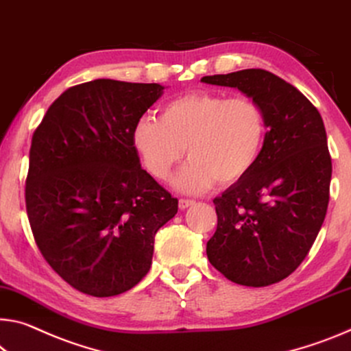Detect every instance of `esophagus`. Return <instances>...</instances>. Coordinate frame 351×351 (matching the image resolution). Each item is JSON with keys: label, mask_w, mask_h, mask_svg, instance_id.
<instances>
[{"label": "esophagus", "mask_w": 351, "mask_h": 351, "mask_svg": "<svg viewBox=\"0 0 351 351\" xmlns=\"http://www.w3.org/2000/svg\"><path fill=\"white\" fill-rule=\"evenodd\" d=\"M193 203H195V202H193V199L181 198V199H180V203H178V206H180V209H181V210H184V209H187V208H189V206H192Z\"/></svg>", "instance_id": "1"}]
</instances>
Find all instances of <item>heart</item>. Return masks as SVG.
<instances>
[{
	"instance_id": "obj_1",
	"label": "heart",
	"mask_w": 351,
	"mask_h": 351,
	"mask_svg": "<svg viewBox=\"0 0 351 351\" xmlns=\"http://www.w3.org/2000/svg\"><path fill=\"white\" fill-rule=\"evenodd\" d=\"M267 141V117L258 101L199 90L165 103L158 119L145 117L132 131V143L148 173L169 181L186 154L175 184L182 192H203L214 184H234L258 162Z\"/></svg>"
}]
</instances>
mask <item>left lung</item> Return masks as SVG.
I'll list each match as a JSON object with an SVG mask.
<instances>
[{
	"label": "left lung",
	"instance_id": "obj_1",
	"mask_svg": "<svg viewBox=\"0 0 351 351\" xmlns=\"http://www.w3.org/2000/svg\"><path fill=\"white\" fill-rule=\"evenodd\" d=\"M202 81L239 88L267 117L265 147L253 170L214 198L208 259L236 285H275L303 263L325 220L332 165L324 120L298 88L267 70Z\"/></svg>",
	"mask_w": 351,
	"mask_h": 351
}]
</instances>
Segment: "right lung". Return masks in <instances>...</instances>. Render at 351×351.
I'll return each instance as SVG.
<instances>
[{"instance_id":"1","label":"right lung","mask_w":351,"mask_h":351,"mask_svg":"<svg viewBox=\"0 0 351 351\" xmlns=\"http://www.w3.org/2000/svg\"><path fill=\"white\" fill-rule=\"evenodd\" d=\"M160 84L95 80L65 90L32 136L25 199L32 236L76 291L112 297L152 267L178 199L141 167L132 131Z\"/></svg>"}]
</instances>
